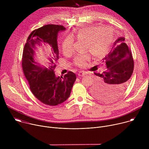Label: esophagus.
<instances>
[{"label":"esophagus","mask_w":149,"mask_h":149,"mask_svg":"<svg viewBox=\"0 0 149 149\" xmlns=\"http://www.w3.org/2000/svg\"><path fill=\"white\" fill-rule=\"evenodd\" d=\"M86 74V72H84V71H79V73H78V76H79V77H83V76H84Z\"/></svg>","instance_id":"obj_1"}]
</instances>
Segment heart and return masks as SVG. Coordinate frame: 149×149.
Listing matches in <instances>:
<instances>
[{
  "mask_svg": "<svg viewBox=\"0 0 149 149\" xmlns=\"http://www.w3.org/2000/svg\"><path fill=\"white\" fill-rule=\"evenodd\" d=\"M85 41L84 49L87 50L77 55L74 59V63L80 68L86 67L90 61L92 54L96 57L105 55L109 51L113 43L115 33L109 26H94L79 29L72 36H68L62 42L63 54L69 55L74 51L75 39Z\"/></svg>",
  "mask_w": 149,
  "mask_h": 149,
  "instance_id": "b5f03b06",
  "label": "heart"
}]
</instances>
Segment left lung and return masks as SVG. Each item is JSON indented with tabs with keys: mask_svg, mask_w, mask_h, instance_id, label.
<instances>
[{
	"mask_svg": "<svg viewBox=\"0 0 149 149\" xmlns=\"http://www.w3.org/2000/svg\"><path fill=\"white\" fill-rule=\"evenodd\" d=\"M124 38L114 42L110 52L103 59L107 70L94 72L98 80L92 88L93 95L98 100L110 102L119 98L125 91L134 70V60L130 48Z\"/></svg>",
	"mask_w": 149,
	"mask_h": 149,
	"instance_id": "obj_1",
	"label": "left lung"
}]
</instances>
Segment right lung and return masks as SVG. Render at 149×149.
Instances as JSON below:
<instances>
[{"label":"right lung","mask_w":149,"mask_h":149,"mask_svg":"<svg viewBox=\"0 0 149 149\" xmlns=\"http://www.w3.org/2000/svg\"><path fill=\"white\" fill-rule=\"evenodd\" d=\"M65 29L62 25L49 24L33 30L29 35L23 51L22 67L30 90L38 100L47 105L56 106L66 101L77 78L71 71L63 77H56L55 74L54 70L59 59L57 34ZM36 36L37 38L34 41L32 38ZM39 41L48 43L52 47L54 56L48 68L40 66L33 59V48Z\"/></svg>","instance_id":"right-lung-1"}]
</instances>
